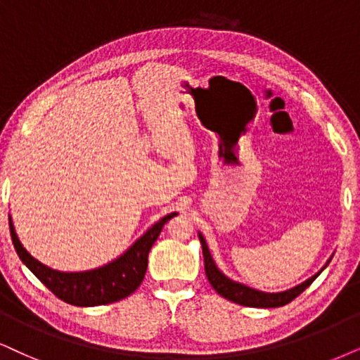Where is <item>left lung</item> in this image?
Returning <instances> with one entry per match:
<instances>
[{"mask_svg": "<svg viewBox=\"0 0 360 360\" xmlns=\"http://www.w3.org/2000/svg\"><path fill=\"white\" fill-rule=\"evenodd\" d=\"M199 240H201L202 245V256H204V269H206V276L209 284L212 285L214 290L217 294L222 295V297L227 299V301L239 304V306H245V307H281L289 304L290 301H294L299 294H302L309 285L316 281V277L321 274L312 276L311 279H307L306 282H302L301 285L297 288L285 290V292H279V294H267V292H259V290L249 289L243 284H238V282H233L231 279L222 274V272L217 269L216 264H214L211 254H209L207 244L201 234H199ZM329 264V262H327Z\"/></svg>", "mask_w": 360, "mask_h": 360, "instance_id": "8db88e82", "label": "left lung"}]
</instances>
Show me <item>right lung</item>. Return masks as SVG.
I'll return each mask as SVG.
<instances>
[{
    "instance_id": "right-lung-1",
    "label": "right lung",
    "mask_w": 360,
    "mask_h": 360,
    "mask_svg": "<svg viewBox=\"0 0 360 360\" xmlns=\"http://www.w3.org/2000/svg\"><path fill=\"white\" fill-rule=\"evenodd\" d=\"M174 216L176 212L162 217L143 238L136 240L133 248L124 256L116 259L115 262L99 267V269L75 272V274L53 271L36 261L21 245L15 233V227H13L11 217L10 233L21 261L58 299L81 307L104 306V304L121 301L139 288L148 269V254L151 251L153 244L156 243L158 236L161 234L162 226Z\"/></svg>"
}]
</instances>
